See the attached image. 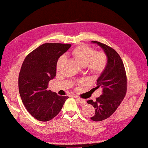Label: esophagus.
Listing matches in <instances>:
<instances>
[{
    "label": "esophagus",
    "mask_w": 148,
    "mask_h": 148,
    "mask_svg": "<svg viewBox=\"0 0 148 148\" xmlns=\"http://www.w3.org/2000/svg\"><path fill=\"white\" fill-rule=\"evenodd\" d=\"M74 97L75 98L76 100L77 101V102L78 103H79V104H86V101H85L84 99H81V98H79L78 96H75Z\"/></svg>",
    "instance_id": "34e87169"
}]
</instances>
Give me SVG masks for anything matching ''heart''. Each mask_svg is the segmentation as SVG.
Here are the masks:
<instances>
[{"mask_svg":"<svg viewBox=\"0 0 148 148\" xmlns=\"http://www.w3.org/2000/svg\"><path fill=\"white\" fill-rule=\"evenodd\" d=\"M73 55L83 66L88 65L90 70L95 73H101L107 65V57L104 53L96 51L87 46H81L74 49ZM65 56H61L57 61V69L65 59Z\"/></svg>","mask_w":148,"mask_h":148,"instance_id":"obj_1","label":"heart"}]
</instances>
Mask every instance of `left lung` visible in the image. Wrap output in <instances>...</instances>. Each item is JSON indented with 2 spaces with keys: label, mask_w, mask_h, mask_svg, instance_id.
Returning a JSON list of instances; mask_svg holds the SVG:
<instances>
[{
  "label": "left lung",
  "mask_w": 148,
  "mask_h": 148,
  "mask_svg": "<svg viewBox=\"0 0 148 148\" xmlns=\"http://www.w3.org/2000/svg\"><path fill=\"white\" fill-rule=\"evenodd\" d=\"M91 42L102 49L107 59L104 70L96 80L95 88L102 89V95L96 101H87L96 109L91 119L98 122L112 115L123 101L127 92V77L122 59L114 49L97 41Z\"/></svg>",
  "instance_id": "obj_1"
}]
</instances>
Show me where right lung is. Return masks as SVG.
Listing matches in <instances>:
<instances>
[{"label":"right lung","instance_id":"right-lung-1","mask_svg":"<svg viewBox=\"0 0 148 148\" xmlns=\"http://www.w3.org/2000/svg\"><path fill=\"white\" fill-rule=\"evenodd\" d=\"M71 46L44 44L26 56L22 64L18 77L21 99L29 113L39 121L47 122L54 118L68 99L47 89L49 82L56 75L59 57Z\"/></svg>","mask_w":148,"mask_h":148}]
</instances>
